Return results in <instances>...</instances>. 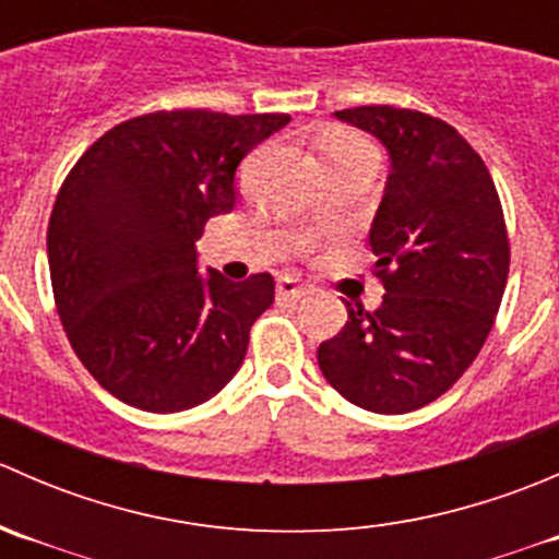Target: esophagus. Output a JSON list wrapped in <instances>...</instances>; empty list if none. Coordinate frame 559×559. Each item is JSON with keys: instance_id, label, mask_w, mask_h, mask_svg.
<instances>
[{"instance_id": "34e87169", "label": "esophagus", "mask_w": 559, "mask_h": 559, "mask_svg": "<svg viewBox=\"0 0 559 559\" xmlns=\"http://www.w3.org/2000/svg\"><path fill=\"white\" fill-rule=\"evenodd\" d=\"M275 295H278V300H300L308 295V286L297 278H281L275 286Z\"/></svg>"}]
</instances>
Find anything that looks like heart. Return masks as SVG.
I'll return each instance as SVG.
<instances>
[{
    "mask_svg": "<svg viewBox=\"0 0 559 559\" xmlns=\"http://www.w3.org/2000/svg\"><path fill=\"white\" fill-rule=\"evenodd\" d=\"M373 151V145L357 132H348V129H332V132L321 134L319 140V154L321 159L326 162H337V159H346V156L354 154H368Z\"/></svg>",
    "mask_w": 559,
    "mask_h": 559,
    "instance_id": "obj_1",
    "label": "heart"
}]
</instances>
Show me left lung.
<instances>
[{"mask_svg": "<svg viewBox=\"0 0 559 559\" xmlns=\"http://www.w3.org/2000/svg\"><path fill=\"white\" fill-rule=\"evenodd\" d=\"M386 145L384 200L370 229L384 284L376 311L319 346V368L348 403L408 414L449 392L481 352L509 278L503 205L481 156L452 123L392 105L337 110Z\"/></svg>", "mask_w": 559, "mask_h": 559, "instance_id": "8db88e82", "label": "left lung"}]
</instances>
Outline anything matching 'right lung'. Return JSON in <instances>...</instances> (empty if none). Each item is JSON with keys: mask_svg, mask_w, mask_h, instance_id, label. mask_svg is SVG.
<instances>
[{"mask_svg": "<svg viewBox=\"0 0 559 559\" xmlns=\"http://www.w3.org/2000/svg\"><path fill=\"white\" fill-rule=\"evenodd\" d=\"M286 123V112H145L67 173L48 222L56 311L83 368L121 403L186 411L238 373L275 281L202 278L194 243L235 207L243 156Z\"/></svg>", "mask_w": 559, "mask_h": 559, "instance_id": "add662e5", "label": "right lung"}]
</instances>
